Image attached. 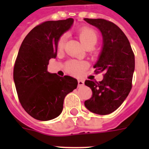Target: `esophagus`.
<instances>
[{"label": "esophagus", "instance_id": "34e87169", "mask_svg": "<svg viewBox=\"0 0 149 149\" xmlns=\"http://www.w3.org/2000/svg\"><path fill=\"white\" fill-rule=\"evenodd\" d=\"M84 85V81L83 79H78V86H83Z\"/></svg>", "mask_w": 149, "mask_h": 149}]
</instances>
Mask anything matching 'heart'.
Listing matches in <instances>:
<instances>
[{"mask_svg": "<svg viewBox=\"0 0 149 149\" xmlns=\"http://www.w3.org/2000/svg\"><path fill=\"white\" fill-rule=\"evenodd\" d=\"M79 39L85 47L94 46L98 41V34L94 29L89 27H83L78 31ZM66 35L63 34L59 38L56 47L58 49H62L65 44ZM87 66V63L84 61L77 60H71L65 64V68L68 72L72 74H79L84 70Z\"/></svg>", "mask_w": 149, "mask_h": 149, "instance_id": "b5f03b06", "label": "heart"}]
</instances>
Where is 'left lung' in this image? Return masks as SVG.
<instances>
[{
  "mask_svg": "<svg viewBox=\"0 0 149 149\" xmlns=\"http://www.w3.org/2000/svg\"><path fill=\"white\" fill-rule=\"evenodd\" d=\"M84 20L102 34L103 48L94 68L96 73H104L101 81H85L93 95L84 104L94 113L107 115L119 108L132 88L134 54L125 34L115 24L102 18Z\"/></svg>",
  "mask_w": 149,
  "mask_h": 149,
  "instance_id": "1",
  "label": "left lung"
}]
</instances>
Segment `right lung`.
<instances>
[{"label": "right lung", "instance_id": "obj_1", "mask_svg": "<svg viewBox=\"0 0 149 149\" xmlns=\"http://www.w3.org/2000/svg\"><path fill=\"white\" fill-rule=\"evenodd\" d=\"M73 22L70 18L40 24L26 36L18 51L13 69L18 100L27 113L37 120L59 116L66 95L77 88L75 78L48 72L49 60L56 56L59 38Z\"/></svg>", "mask_w": 149, "mask_h": 149}]
</instances>
